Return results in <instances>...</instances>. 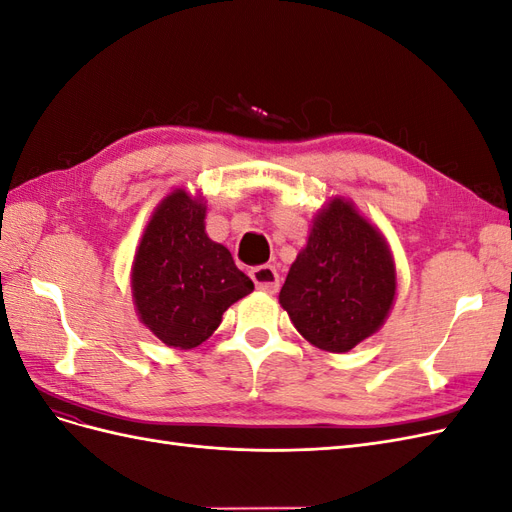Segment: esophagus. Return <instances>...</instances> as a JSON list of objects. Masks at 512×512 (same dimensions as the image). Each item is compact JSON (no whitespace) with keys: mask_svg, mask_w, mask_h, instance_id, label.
I'll list each match as a JSON object with an SVG mask.
<instances>
[{"mask_svg":"<svg viewBox=\"0 0 512 512\" xmlns=\"http://www.w3.org/2000/svg\"><path fill=\"white\" fill-rule=\"evenodd\" d=\"M250 275L258 290H265L271 294L280 290V275H277L273 265H258L250 271Z\"/></svg>","mask_w":512,"mask_h":512,"instance_id":"esophagus-1","label":"esophagus"}]
</instances>
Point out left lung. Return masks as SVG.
I'll use <instances>...</instances> for the list:
<instances>
[{
  "mask_svg": "<svg viewBox=\"0 0 512 512\" xmlns=\"http://www.w3.org/2000/svg\"><path fill=\"white\" fill-rule=\"evenodd\" d=\"M395 299V265L380 232L342 198L318 213L280 303L314 346L348 352L376 333Z\"/></svg>",
  "mask_w": 512,
  "mask_h": 512,
  "instance_id": "8db88e82",
  "label": "left lung"
}]
</instances>
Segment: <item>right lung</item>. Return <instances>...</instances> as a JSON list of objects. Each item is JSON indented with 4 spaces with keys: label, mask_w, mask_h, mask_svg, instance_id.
Returning <instances> with one entry per match:
<instances>
[{
    "label": "right lung",
    "mask_w": 512,
    "mask_h": 512,
    "mask_svg": "<svg viewBox=\"0 0 512 512\" xmlns=\"http://www.w3.org/2000/svg\"><path fill=\"white\" fill-rule=\"evenodd\" d=\"M254 290L224 245L205 232V205L177 190L149 220L134 258L138 316L166 346L188 350L220 327L226 309Z\"/></svg>",
    "instance_id": "1"
}]
</instances>
